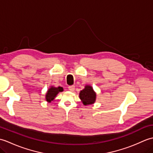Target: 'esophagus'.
<instances>
[{
	"label": "esophagus",
	"instance_id": "34e87169",
	"mask_svg": "<svg viewBox=\"0 0 153 153\" xmlns=\"http://www.w3.org/2000/svg\"><path fill=\"white\" fill-rule=\"evenodd\" d=\"M68 89H69L70 91H74L75 90V86L74 85L68 86Z\"/></svg>",
	"mask_w": 153,
	"mask_h": 153
}]
</instances>
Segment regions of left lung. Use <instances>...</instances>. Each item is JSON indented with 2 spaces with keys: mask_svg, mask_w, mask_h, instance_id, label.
<instances>
[{
  "mask_svg": "<svg viewBox=\"0 0 153 153\" xmlns=\"http://www.w3.org/2000/svg\"><path fill=\"white\" fill-rule=\"evenodd\" d=\"M79 98L84 105H91L95 101L96 94L93 91L92 87L86 85L85 89L80 91Z\"/></svg>",
  "mask_w": 153,
  "mask_h": 153,
  "instance_id": "1",
  "label": "left lung"
}]
</instances>
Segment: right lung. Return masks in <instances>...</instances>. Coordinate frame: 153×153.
<instances>
[{"mask_svg":"<svg viewBox=\"0 0 153 153\" xmlns=\"http://www.w3.org/2000/svg\"><path fill=\"white\" fill-rule=\"evenodd\" d=\"M62 91H63V88L61 87H58L57 88H56V87H51V88L48 90V91L46 94L47 101L51 102L52 100L55 98V97L56 96L57 94L59 92Z\"/></svg>","mask_w":153,"mask_h":153,"instance_id":"add662e5","label":"right lung"}]
</instances>
